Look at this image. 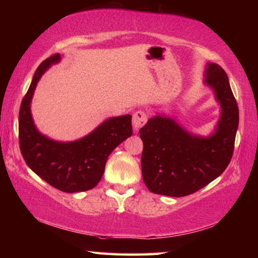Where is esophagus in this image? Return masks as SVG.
I'll list each match as a JSON object with an SVG mask.
<instances>
[{"label": "esophagus", "instance_id": "1", "mask_svg": "<svg viewBox=\"0 0 258 258\" xmlns=\"http://www.w3.org/2000/svg\"><path fill=\"white\" fill-rule=\"evenodd\" d=\"M146 121H147V113L145 111L142 110L135 111L133 113V120H132L133 128L135 132H138V131L146 124Z\"/></svg>", "mask_w": 258, "mask_h": 258}]
</instances>
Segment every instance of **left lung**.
Listing matches in <instances>:
<instances>
[{"label": "left lung", "mask_w": 258, "mask_h": 258, "mask_svg": "<svg viewBox=\"0 0 258 258\" xmlns=\"http://www.w3.org/2000/svg\"><path fill=\"white\" fill-rule=\"evenodd\" d=\"M204 84L213 90L221 107L211 135L191 133L175 118L159 112L140 130L142 176L154 194L169 197L194 194L220 176L232 158L239 109L228 75L218 64L208 62Z\"/></svg>", "instance_id": "obj_1"}]
</instances>
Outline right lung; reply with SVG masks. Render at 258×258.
Here are the masks:
<instances>
[{
  "instance_id": "obj_1",
  "label": "right lung",
  "mask_w": 258,
  "mask_h": 258,
  "mask_svg": "<svg viewBox=\"0 0 258 258\" xmlns=\"http://www.w3.org/2000/svg\"><path fill=\"white\" fill-rule=\"evenodd\" d=\"M61 55L47 58L35 72L19 111V146L26 164L50 185L63 192L87 191L98 184L109 155L132 135V116L111 117L82 139L55 141L42 134L34 124L30 103L38 81Z\"/></svg>"
}]
</instances>
